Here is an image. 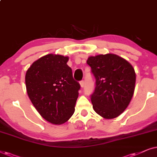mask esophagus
<instances>
[{
  "mask_svg": "<svg viewBox=\"0 0 157 157\" xmlns=\"http://www.w3.org/2000/svg\"><path fill=\"white\" fill-rule=\"evenodd\" d=\"M80 86H81V87H84V85H85V82H84V80H81L80 82Z\"/></svg>",
  "mask_w": 157,
  "mask_h": 157,
  "instance_id": "esophagus-1",
  "label": "esophagus"
}]
</instances>
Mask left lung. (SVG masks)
Wrapping results in <instances>:
<instances>
[{
    "label": "left lung",
    "mask_w": 157,
    "mask_h": 157,
    "mask_svg": "<svg viewBox=\"0 0 157 157\" xmlns=\"http://www.w3.org/2000/svg\"><path fill=\"white\" fill-rule=\"evenodd\" d=\"M87 64L95 80V90L90 95L94 110L108 119L120 116L134 93V69L126 60L113 54L90 57Z\"/></svg>",
    "instance_id": "left-lung-1"
}]
</instances>
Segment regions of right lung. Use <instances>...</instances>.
<instances>
[{"label": "right lung", "instance_id": "obj_1", "mask_svg": "<svg viewBox=\"0 0 157 157\" xmlns=\"http://www.w3.org/2000/svg\"><path fill=\"white\" fill-rule=\"evenodd\" d=\"M68 59L62 55L47 54L33 62L25 77L31 103L53 124H62L71 118L80 89L67 64Z\"/></svg>", "mask_w": 157, "mask_h": 157}]
</instances>
